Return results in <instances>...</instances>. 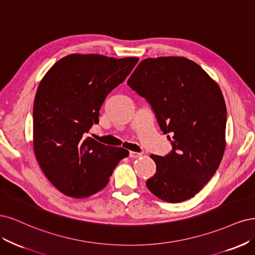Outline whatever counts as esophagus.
Instances as JSON below:
<instances>
[{"instance_id": "obj_1", "label": "esophagus", "mask_w": 255, "mask_h": 255, "mask_svg": "<svg viewBox=\"0 0 255 255\" xmlns=\"http://www.w3.org/2000/svg\"><path fill=\"white\" fill-rule=\"evenodd\" d=\"M142 153L141 152H135V151H129V157L130 158H138L141 157Z\"/></svg>"}]
</instances>
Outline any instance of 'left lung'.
Wrapping results in <instances>:
<instances>
[{
  "instance_id": "left-lung-1",
  "label": "left lung",
  "mask_w": 255,
  "mask_h": 255,
  "mask_svg": "<svg viewBox=\"0 0 255 255\" xmlns=\"http://www.w3.org/2000/svg\"><path fill=\"white\" fill-rule=\"evenodd\" d=\"M127 85L150 104L172 146L165 157L150 155L157 170L146 186L167 202L192 198L214 176L226 148L227 109L219 86L184 57L144 59Z\"/></svg>"
}]
</instances>
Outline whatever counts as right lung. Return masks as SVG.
I'll use <instances>...</instances> for the list:
<instances>
[{
	"instance_id": "add662e5",
	"label": "right lung",
	"mask_w": 255,
	"mask_h": 255,
	"mask_svg": "<svg viewBox=\"0 0 255 255\" xmlns=\"http://www.w3.org/2000/svg\"><path fill=\"white\" fill-rule=\"evenodd\" d=\"M137 61L136 57L72 54L40 81L32 111L34 151L46 178L65 196L86 198L100 192L119 162L128 157V150L86 133L98 123L107 95Z\"/></svg>"
}]
</instances>
